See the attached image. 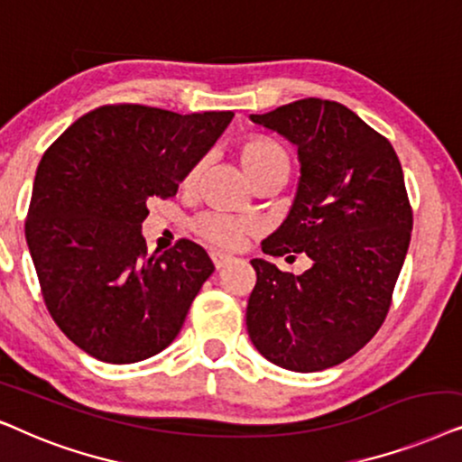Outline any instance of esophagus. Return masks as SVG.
<instances>
[{
    "label": "esophagus",
    "instance_id": "obj_1",
    "mask_svg": "<svg viewBox=\"0 0 462 462\" xmlns=\"http://www.w3.org/2000/svg\"><path fill=\"white\" fill-rule=\"evenodd\" d=\"M232 257L230 255H226V254H219V251H211V262H213V266L215 268H224L227 262H230Z\"/></svg>",
    "mask_w": 462,
    "mask_h": 462
}]
</instances>
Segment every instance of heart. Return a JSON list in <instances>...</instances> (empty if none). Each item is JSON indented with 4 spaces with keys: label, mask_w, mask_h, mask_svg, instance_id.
Returning a JSON list of instances; mask_svg holds the SVG:
<instances>
[{
    "label": "heart",
    "mask_w": 462,
    "mask_h": 462,
    "mask_svg": "<svg viewBox=\"0 0 462 462\" xmlns=\"http://www.w3.org/2000/svg\"><path fill=\"white\" fill-rule=\"evenodd\" d=\"M236 158L243 173L255 186L262 177L276 171L289 173V153L279 141L262 137V134H249L236 145ZM202 173V162H196L183 177V186H194ZM189 230L200 238L202 243L217 249H238L247 241L251 227L245 221H236L219 213H202L189 221Z\"/></svg>",
    "instance_id": "b5f03b06"
}]
</instances>
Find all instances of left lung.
<instances>
[{
	"label": "left lung",
	"instance_id": "1",
	"mask_svg": "<svg viewBox=\"0 0 462 462\" xmlns=\"http://www.w3.org/2000/svg\"><path fill=\"white\" fill-rule=\"evenodd\" d=\"M251 120L298 147L302 173L262 251L306 254L312 268L295 276L251 260L249 337L285 370H328L364 348L391 309L411 235L402 164L391 141L342 103L309 97Z\"/></svg>",
	"mask_w": 462,
	"mask_h": 462
}]
</instances>
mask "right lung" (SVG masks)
<instances>
[{"label":"right lung","mask_w":462,"mask_h":462,"mask_svg":"<svg viewBox=\"0 0 462 462\" xmlns=\"http://www.w3.org/2000/svg\"><path fill=\"white\" fill-rule=\"evenodd\" d=\"M232 116L101 106L42 156L24 238L48 312L95 359L137 364L180 334L213 262L188 238L147 254L141 224L147 200L175 196Z\"/></svg>","instance_id":"add662e5"}]
</instances>
